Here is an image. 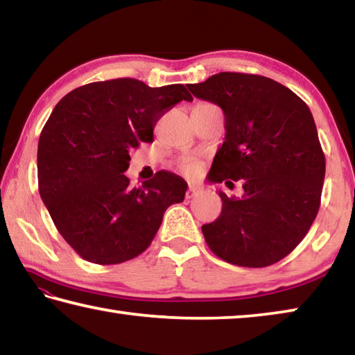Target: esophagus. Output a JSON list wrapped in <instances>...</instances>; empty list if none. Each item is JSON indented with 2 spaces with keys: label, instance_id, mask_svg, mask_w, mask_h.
<instances>
[{
  "label": "esophagus",
  "instance_id": "34e87169",
  "mask_svg": "<svg viewBox=\"0 0 355 355\" xmlns=\"http://www.w3.org/2000/svg\"><path fill=\"white\" fill-rule=\"evenodd\" d=\"M200 192H202V188H200L199 184L191 183L188 186V191H186V197H188V199H192V197H196L197 194H200Z\"/></svg>",
  "mask_w": 355,
  "mask_h": 355
}]
</instances>
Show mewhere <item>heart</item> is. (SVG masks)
<instances>
[{"label":"heart","instance_id":"obj_1","mask_svg":"<svg viewBox=\"0 0 355 355\" xmlns=\"http://www.w3.org/2000/svg\"><path fill=\"white\" fill-rule=\"evenodd\" d=\"M197 166H199V163H197V159H194V158H188V159L183 161V167H184L186 171H189V172L196 171Z\"/></svg>","mask_w":355,"mask_h":355}]
</instances>
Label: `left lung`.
Instances as JSON below:
<instances>
[{
    "label": "left lung",
    "instance_id": "8db88e82",
    "mask_svg": "<svg viewBox=\"0 0 355 355\" xmlns=\"http://www.w3.org/2000/svg\"><path fill=\"white\" fill-rule=\"evenodd\" d=\"M192 95L222 107L225 139L209 183L243 180V197L219 191L220 216L202 225L213 254L236 266L280 261L307 235L321 203L326 158L309 106L284 84L220 71L189 84Z\"/></svg>",
    "mask_w": 355,
    "mask_h": 355
}]
</instances>
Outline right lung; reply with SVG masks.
<instances>
[{
  "mask_svg": "<svg viewBox=\"0 0 355 355\" xmlns=\"http://www.w3.org/2000/svg\"><path fill=\"white\" fill-rule=\"evenodd\" d=\"M182 100L183 84L148 87L135 78L84 84L53 110L39 137V192L62 238L84 260L128 261L146 250L164 211L184 199L182 177L159 171L136 188L130 148L153 142L158 119Z\"/></svg>",
  "mask_w": 355,
  "mask_h": 355,
  "instance_id": "right-lung-1",
  "label": "right lung"
}]
</instances>
